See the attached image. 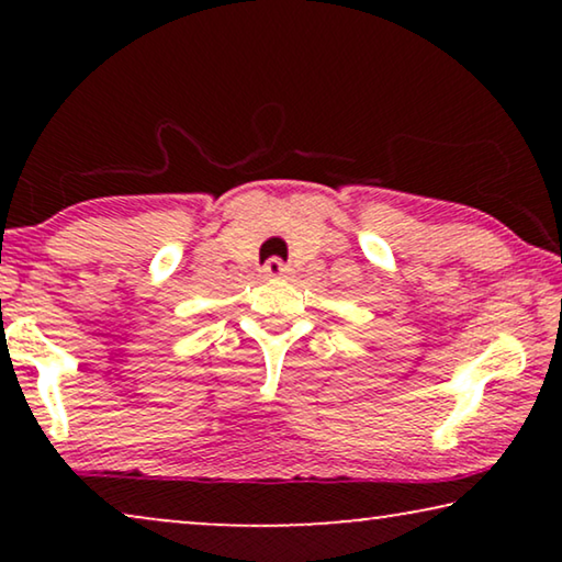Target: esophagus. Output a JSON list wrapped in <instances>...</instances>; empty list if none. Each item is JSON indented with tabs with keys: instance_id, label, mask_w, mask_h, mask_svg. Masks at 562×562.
Returning a JSON list of instances; mask_svg holds the SVG:
<instances>
[{
	"instance_id": "34e87169",
	"label": "esophagus",
	"mask_w": 562,
	"mask_h": 562,
	"mask_svg": "<svg viewBox=\"0 0 562 562\" xmlns=\"http://www.w3.org/2000/svg\"><path fill=\"white\" fill-rule=\"evenodd\" d=\"M286 263H283V260H279V258H271L268 260V263L263 266V276L266 279H283V276H286Z\"/></svg>"
}]
</instances>
